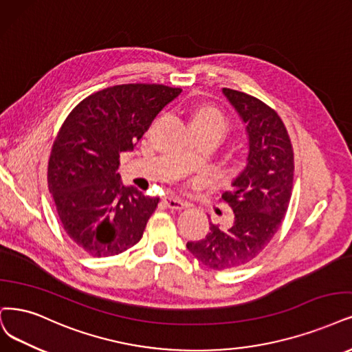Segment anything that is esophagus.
<instances>
[{
    "label": "esophagus",
    "instance_id": "1",
    "mask_svg": "<svg viewBox=\"0 0 352 352\" xmlns=\"http://www.w3.org/2000/svg\"><path fill=\"white\" fill-rule=\"evenodd\" d=\"M164 203L169 207V209H173V210H183V209H186V207H187V203L184 200H181V199L175 197V196H166V197H164Z\"/></svg>",
    "mask_w": 352,
    "mask_h": 352
}]
</instances>
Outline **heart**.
Listing matches in <instances>:
<instances>
[{"instance_id":"b5f03b06","label":"heart","mask_w":352,"mask_h":352,"mask_svg":"<svg viewBox=\"0 0 352 352\" xmlns=\"http://www.w3.org/2000/svg\"><path fill=\"white\" fill-rule=\"evenodd\" d=\"M194 122H204V123H212V124H217L220 127L226 126V122L223 119V116L220 114L216 109L212 107H201L192 116V123Z\"/></svg>"}]
</instances>
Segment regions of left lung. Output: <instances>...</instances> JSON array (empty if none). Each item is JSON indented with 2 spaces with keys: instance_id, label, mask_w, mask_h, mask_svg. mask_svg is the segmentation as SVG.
Returning <instances> with one entry per match:
<instances>
[{
  "instance_id": "8db88e82",
  "label": "left lung",
  "mask_w": 352,
  "mask_h": 352,
  "mask_svg": "<svg viewBox=\"0 0 352 352\" xmlns=\"http://www.w3.org/2000/svg\"><path fill=\"white\" fill-rule=\"evenodd\" d=\"M245 124L248 138L246 164L222 199L235 219L228 229L210 225L206 238L187 242V250L213 270L248 264L264 251L280 229L293 188L294 158L280 116L252 96L222 88Z\"/></svg>"
}]
</instances>
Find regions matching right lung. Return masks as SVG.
I'll use <instances>...</instances> for the list:
<instances>
[{
    "mask_svg": "<svg viewBox=\"0 0 352 352\" xmlns=\"http://www.w3.org/2000/svg\"><path fill=\"white\" fill-rule=\"evenodd\" d=\"M179 93L158 84L114 85L82 100L63 122L47 186L65 232L88 254L111 256L140 241L160 199L123 186L119 158Z\"/></svg>",
    "mask_w": 352,
    "mask_h": 352,
    "instance_id": "obj_1",
    "label": "right lung"
}]
</instances>
